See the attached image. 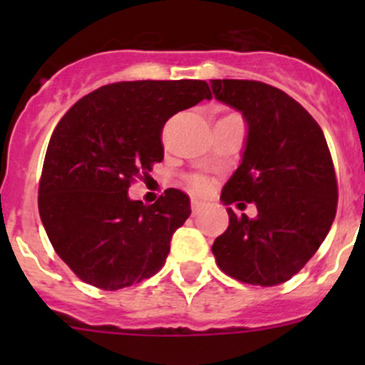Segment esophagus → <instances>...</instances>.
<instances>
[{"label":"esophagus","instance_id":"34e87169","mask_svg":"<svg viewBox=\"0 0 365 365\" xmlns=\"http://www.w3.org/2000/svg\"><path fill=\"white\" fill-rule=\"evenodd\" d=\"M200 206H201L200 200H192V213H196L197 210H200Z\"/></svg>","mask_w":365,"mask_h":365}]
</instances>
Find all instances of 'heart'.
<instances>
[{"instance_id": "obj_1", "label": "heart", "mask_w": 365, "mask_h": 365, "mask_svg": "<svg viewBox=\"0 0 365 365\" xmlns=\"http://www.w3.org/2000/svg\"><path fill=\"white\" fill-rule=\"evenodd\" d=\"M190 185H192V189L196 190V192H205L206 187H208L203 178H192L190 180Z\"/></svg>"}]
</instances>
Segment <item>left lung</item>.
I'll list each match as a JSON object with an SVG mask.
<instances>
[{
  "instance_id": "8db88e82",
  "label": "left lung",
  "mask_w": 365,
  "mask_h": 365,
  "mask_svg": "<svg viewBox=\"0 0 365 365\" xmlns=\"http://www.w3.org/2000/svg\"><path fill=\"white\" fill-rule=\"evenodd\" d=\"M213 97L242 113L247 125L240 165L220 201L254 203L212 252L224 274L257 286L286 282L314 256L336 217L337 182L325 135L295 98L259 81L212 79Z\"/></svg>"
}]
</instances>
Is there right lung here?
Returning a JSON list of instances; mask_svg holds the SVG:
<instances>
[{
  "mask_svg": "<svg viewBox=\"0 0 365 365\" xmlns=\"http://www.w3.org/2000/svg\"><path fill=\"white\" fill-rule=\"evenodd\" d=\"M205 81H121L77 101L51 135L38 212L58 256L91 286L120 289L164 267L190 200L168 189L153 205L128 197L134 176L164 159L160 132L210 101Z\"/></svg>",
  "mask_w": 365,
  "mask_h": 365,
  "instance_id": "add662e5",
  "label": "right lung"
}]
</instances>
